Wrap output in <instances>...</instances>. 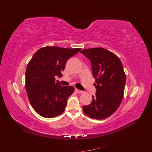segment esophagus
Instances as JSON below:
<instances>
[{"label": "esophagus", "instance_id": "34e87169", "mask_svg": "<svg viewBox=\"0 0 152 152\" xmlns=\"http://www.w3.org/2000/svg\"><path fill=\"white\" fill-rule=\"evenodd\" d=\"M75 91L76 93H83V91H82L79 90V89H75Z\"/></svg>", "mask_w": 152, "mask_h": 152}]
</instances>
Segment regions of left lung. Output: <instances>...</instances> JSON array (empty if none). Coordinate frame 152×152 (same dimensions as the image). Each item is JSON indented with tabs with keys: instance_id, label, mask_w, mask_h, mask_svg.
Returning a JSON list of instances; mask_svg holds the SVG:
<instances>
[{
	"instance_id": "1",
	"label": "left lung",
	"mask_w": 152,
	"mask_h": 152,
	"mask_svg": "<svg viewBox=\"0 0 152 152\" xmlns=\"http://www.w3.org/2000/svg\"><path fill=\"white\" fill-rule=\"evenodd\" d=\"M80 53L91 63L96 88L91 103L84 106L83 111L91 118H106L116 111L123 98L126 81L123 65L115 54L102 48L86 49Z\"/></svg>"
}]
</instances>
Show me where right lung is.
<instances>
[{
	"label": "right lung",
	"instance_id": "add662e5",
	"mask_svg": "<svg viewBox=\"0 0 152 152\" xmlns=\"http://www.w3.org/2000/svg\"><path fill=\"white\" fill-rule=\"evenodd\" d=\"M81 49L48 46L37 51L26 67L25 88L29 102L40 116L53 118L61 114L67 99L74 91L72 86H62L55 77L61 72L69 58Z\"/></svg>",
	"mask_w": 152,
	"mask_h": 152
}]
</instances>
